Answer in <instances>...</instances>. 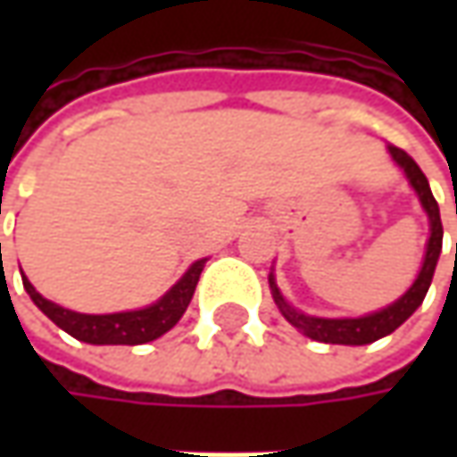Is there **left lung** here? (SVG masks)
<instances>
[{"label":"left lung","mask_w":457,"mask_h":457,"mask_svg":"<svg viewBox=\"0 0 457 457\" xmlns=\"http://www.w3.org/2000/svg\"><path fill=\"white\" fill-rule=\"evenodd\" d=\"M389 154H392V160H395L396 165L404 170L407 180L414 187V193L420 195V203H422V208H425V213L430 219V238H428V252H425L422 270L417 274L412 287L404 292L396 303L378 310V312H371V315H361V318H315V315H305V312L287 305V300L282 297V292H279L277 282H274V274H270V290H272L277 307L282 310L287 323L295 325L300 333H305L307 338H312V341L338 343V345H366V343L378 341V338L395 333L396 328L404 323L417 307L422 305L425 295L430 290L432 274H435L437 259H440V252H443L440 208H437V201L432 195L425 172L420 170V165L414 162L412 157L404 150L395 147V145H389Z\"/></svg>","instance_id":"8db88e82"}]
</instances>
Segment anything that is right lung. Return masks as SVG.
<instances>
[{
    "label": "right lung",
    "mask_w": 457,
    "mask_h": 457,
    "mask_svg": "<svg viewBox=\"0 0 457 457\" xmlns=\"http://www.w3.org/2000/svg\"><path fill=\"white\" fill-rule=\"evenodd\" d=\"M203 264H205V259L195 262L178 279V285H172V290L165 292L154 305L129 310V312H112V315H83V312H73V310L55 305V303L45 300L43 295L29 285L25 274H22V285H25L27 295L32 297V303L68 336L83 343H91V345H139V343H150L165 336L167 330L183 318V312L193 300L195 285L201 279Z\"/></svg>",
    "instance_id": "obj_1"
}]
</instances>
